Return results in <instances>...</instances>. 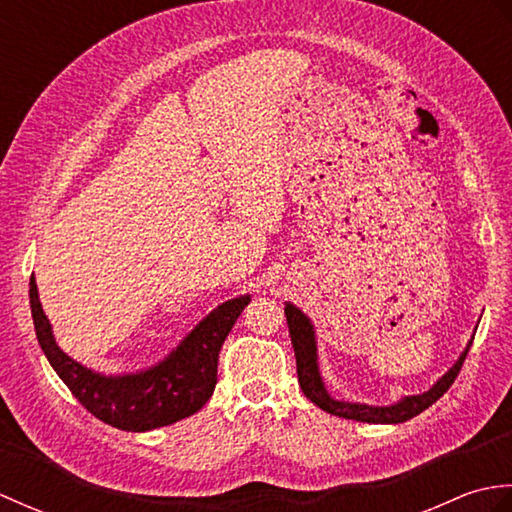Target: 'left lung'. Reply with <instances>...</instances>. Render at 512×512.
I'll use <instances>...</instances> for the list:
<instances>
[{
	"label": "left lung",
	"instance_id": "obj_1",
	"mask_svg": "<svg viewBox=\"0 0 512 512\" xmlns=\"http://www.w3.org/2000/svg\"><path fill=\"white\" fill-rule=\"evenodd\" d=\"M286 321H288L292 347H295L297 376H299V385L303 394H306V398H310L314 405L321 407L323 411L332 413V416L358 420V422L398 424L418 416V413H422L424 409H429L433 402L447 394V389L453 385V380L460 374L466 354L471 350V343H469L466 345V350L462 352V356L458 358V363H455L429 391H424V394L405 396L402 400H398L396 405H389V407H372V405H361V402H343V400L332 398L328 394V389H325L321 372H319L317 339H314V328L310 319L299 308L292 306V303H286Z\"/></svg>",
	"mask_w": 512,
	"mask_h": 512
}]
</instances>
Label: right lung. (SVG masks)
I'll list each match as a JSON object with an SVG mask.
<instances>
[{
	"mask_svg": "<svg viewBox=\"0 0 512 512\" xmlns=\"http://www.w3.org/2000/svg\"><path fill=\"white\" fill-rule=\"evenodd\" d=\"M250 297H237L217 306L187 334L165 361L145 372L105 376L76 363L52 336L43 314L35 277H30V310L43 354L72 396L94 418L121 431H149L178 422L200 411L217 383V356Z\"/></svg>",
	"mask_w": 512,
	"mask_h": 512,
	"instance_id": "add662e5",
	"label": "right lung"
}]
</instances>
